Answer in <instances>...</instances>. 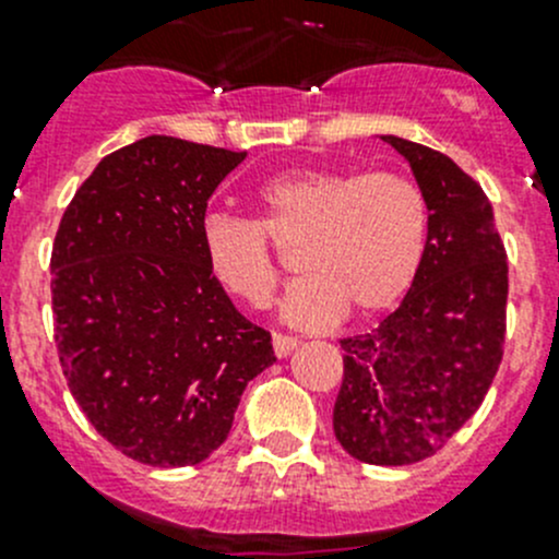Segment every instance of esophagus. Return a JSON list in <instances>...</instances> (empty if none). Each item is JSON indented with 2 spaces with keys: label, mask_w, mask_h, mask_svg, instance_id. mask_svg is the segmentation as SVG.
<instances>
[{
  "label": "esophagus",
  "mask_w": 559,
  "mask_h": 559,
  "mask_svg": "<svg viewBox=\"0 0 559 559\" xmlns=\"http://www.w3.org/2000/svg\"><path fill=\"white\" fill-rule=\"evenodd\" d=\"M297 348V337L292 335H281V332H273V352L275 357H289L292 352Z\"/></svg>",
  "instance_id": "1"
}]
</instances>
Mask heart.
I'll use <instances>...</instances> for the list:
<instances>
[{
    "label": "heart",
    "instance_id": "1",
    "mask_svg": "<svg viewBox=\"0 0 559 559\" xmlns=\"http://www.w3.org/2000/svg\"><path fill=\"white\" fill-rule=\"evenodd\" d=\"M257 218L207 213L200 248L216 284L262 308L278 284L273 240H300L302 278L286 289L281 319L324 330L348 311L370 319L414 286L430 243V202L400 173L297 167L253 191Z\"/></svg>",
    "mask_w": 559,
    "mask_h": 559
}]
</instances>
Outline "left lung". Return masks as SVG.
<instances>
[{
    "mask_svg": "<svg viewBox=\"0 0 559 559\" xmlns=\"http://www.w3.org/2000/svg\"><path fill=\"white\" fill-rule=\"evenodd\" d=\"M430 202V243L400 308L343 337L332 427L368 465L427 460L471 419L503 359L509 262L481 186L441 151L384 134Z\"/></svg>",
    "mask_w": 559,
    "mask_h": 559,
    "instance_id": "1",
    "label": "left lung"
}]
</instances>
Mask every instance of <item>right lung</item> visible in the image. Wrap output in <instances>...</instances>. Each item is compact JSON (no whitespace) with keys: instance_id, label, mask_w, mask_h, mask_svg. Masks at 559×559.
<instances>
[{"instance_id":"right-lung-1","label":"right lung","mask_w":559,"mask_h":559,"mask_svg":"<svg viewBox=\"0 0 559 559\" xmlns=\"http://www.w3.org/2000/svg\"><path fill=\"white\" fill-rule=\"evenodd\" d=\"M246 151L151 134L105 156L50 253L53 337L72 397L107 443L154 467L227 441L270 332L216 284L200 248L207 200Z\"/></svg>"}]
</instances>
